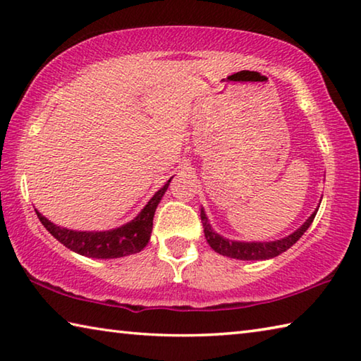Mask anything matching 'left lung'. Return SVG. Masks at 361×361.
Listing matches in <instances>:
<instances>
[{"label":"left lung","mask_w":361,"mask_h":361,"mask_svg":"<svg viewBox=\"0 0 361 361\" xmlns=\"http://www.w3.org/2000/svg\"><path fill=\"white\" fill-rule=\"evenodd\" d=\"M317 210L307 219H305V223L301 226V228L293 232V234L274 242H237V240L224 239L223 235H219L213 231L204 210H200V219H202V224H204L205 239L216 253L228 256V258H235L242 261H255V259L276 258V256H279L280 253L286 252L291 245H295V243L299 240V237H301L304 232L307 231L309 226L312 224L314 218L317 215Z\"/></svg>","instance_id":"1"}]
</instances>
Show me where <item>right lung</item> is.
Masks as SVG:
<instances>
[{
    "mask_svg": "<svg viewBox=\"0 0 361 361\" xmlns=\"http://www.w3.org/2000/svg\"><path fill=\"white\" fill-rule=\"evenodd\" d=\"M170 180L152 195L149 202L145 205V209L130 223L122 224L111 231H73L51 223L38 210H36V215H38L42 226L60 243H63L73 252L97 259L122 258V256L142 252L148 245L152 231V218H154V212L161 202L162 195L167 191Z\"/></svg>",
    "mask_w": 361,
    "mask_h": 361,
    "instance_id": "1",
    "label": "right lung"
}]
</instances>
